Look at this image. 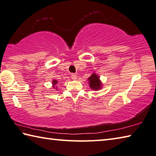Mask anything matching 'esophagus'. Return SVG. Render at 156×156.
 Segmentation results:
<instances>
[{"mask_svg":"<svg viewBox=\"0 0 156 156\" xmlns=\"http://www.w3.org/2000/svg\"><path fill=\"white\" fill-rule=\"evenodd\" d=\"M71 78H72L73 80H76V78H77V75H76L75 73H73L72 75H71Z\"/></svg>","mask_w":156,"mask_h":156,"instance_id":"esophagus-1","label":"esophagus"}]
</instances>
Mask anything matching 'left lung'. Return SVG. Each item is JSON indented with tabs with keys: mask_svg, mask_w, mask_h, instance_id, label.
Returning <instances> with one entry per match:
<instances>
[{
	"mask_svg": "<svg viewBox=\"0 0 156 156\" xmlns=\"http://www.w3.org/2000/svg\"><path fill=\"white\" fill-rule=\"evenodd\" d=\"M89 86L90 87L92 90H99L102 87L101 81L99 80V76H98L95 73H93L92 75L88 78Z\"/></svg>",
	"mask_w": 156,
	"mask_h": 156,
	"instance_id": "8db88e82",
	"label": "left lung"
}]
</instances>
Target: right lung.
I'll return each instance as SVG.
<instances>
[{
    "label": "right lung",
    "instance_id": "add662e5",
    "mask_svg": "<svg viewBox=\"0 0 156 156\" xmlns=\"http://www.w3.org/2000/svg\"><path fill=\"white\" fill-rule=\"evenodd\" d=\"M52 83H53V88H55V85H56V83H57V80H53V82H52ZM57 89V88H56Z\"/></svg>",
    "mask_w": 156,
    "mask_h": 156
}]
</instances>
